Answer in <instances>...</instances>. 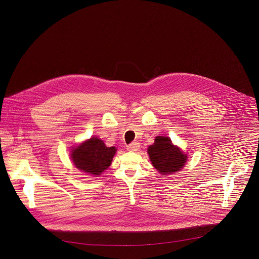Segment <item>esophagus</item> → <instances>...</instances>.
<instances>
[{"label":"esophagus","instance_id":"esophagus-1","mask_svg":"<svg viewBox=\"0 0 259 259\" xmlns=\"http://www.w3.org/2000/svg\"><path fill=\"white\" fill-rule=\"evenodd\" d=\"M126 148H127V150H128V151H137V150L140 148V143H138V142H134V143H132V144L128 145Z\"/></svg>","mask_w":259,"mask_h":259}]
</instances>
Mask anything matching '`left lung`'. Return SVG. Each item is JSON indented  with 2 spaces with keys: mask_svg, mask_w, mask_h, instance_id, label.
<instances>
[{
  "mask_svg": "<svg viewBox=\"0 0 259 259\" xmlns=\"http://www.w3.org/2000/svg\"><path fill=\"white\" fill-rule=\"evenodd\" d=\"M148 153L152 166L163 176L181 171L187 160L182 149L174 146L169 137L164 136L155 138L154 144L148 147Z\"/></svg>",
  "mask_w": 259,
  "mask_h": 259,
  "instance_id": "1",
  "label": "left lung"
}]
</instances>
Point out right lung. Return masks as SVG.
I'll return each mask as SVG.
<instances>
[{
	"instance_id": "1",
	"label": "right lung",
	"mask_w": 259,
	"mask_h": 259,
	"mask_svg": "<svg viewBox=\"0 0 259 259\" xmlns=\"http://www.w3.org/2000/svg\"><path fill=\"white\" fill-rule=\"evenodd\" d=\"M115 152L114 147L109 148L101 139L92 137L72 149L71 159L78 170L97 177L110 167Z\"/></svg>"
}]
</instances>
